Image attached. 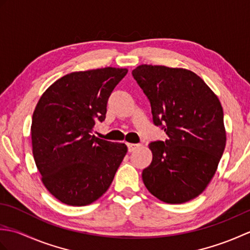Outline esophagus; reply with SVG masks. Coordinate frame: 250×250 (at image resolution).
Returning a JSON list of instances; mask_svg holds the SVG:
<instances>
[{
	"label": "esophagus",
	"instance_id": "1",
	"mask_svg": "<svg viewBox=\"0 0 250 250\" xmlns=\"http://www.w3.org/2000/svg\"><path fill=\"white\" fill-rule=\"evenodd\" d=\"M126 146H128V150H129V152H132V151H134V150H136L137 148H139L141 145L140 144H126Z\"/></svg>",
	"mask_w": 250,
	"mask_h": 250
}]
</instances>
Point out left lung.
Instances as JSON below:
<instances>
[{
    "label": "left lung",
    "mask_w": 250,
    "mask_h": 250,
    "mask_svg": "<svg viewBox=\"0 0 250 250\" xmlns=\"http://www.w3.org/2000/svg\"><path fill=\"white\" fill-rule=\"evenodd\" d=\"M151 106L153 125L167 135L151 142L152 161L142 173L151 194L180 204L200 195L226 147L224 110L203 79L186 68L142 64L132 71Z\"/></svg>",
    "instance_id": "1"
}]
</instances>
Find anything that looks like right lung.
Returning a JSON list of instances; mask_svg holds the SVG:
<instances>
[{
	"mask_svg": "<svg viewBox=\"0 0 250 250\" xmlns=\"http://www.w3.org/2000/svg\"><path fill=\"white\" fill-rule=\"evenodd\" d=\"M126 68L74 72L42 95L32 117V149L42 182L56 199L84 206L102 196L128 148L92 135Z\"/></svg>",
	"mask_w": 250,
	"mask_h": 250,
	"instance_id": "1",
	"label": "right lung"
}]
</instances>
